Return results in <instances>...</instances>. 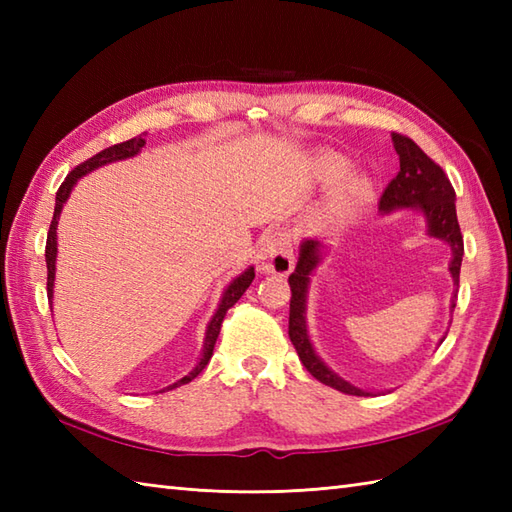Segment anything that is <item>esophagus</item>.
Masks as SVG:
<instances>
[{
	"label": "esophagus",
	"instance_id": "esophagus-1",
	"mask_svg": "<svg viewBox=\"0 0 512 512\" xmlns=\"http://www.w3.org/2000/svg\"><path fill=\"white\" fill-rule=\"evenodd\" d=\"M259 270L266 275L286 277L295 268V255H292L290 235L284 231H270L264 235L257 253Z\"/></svg>",
	"mask_w": 512,
	"mask_h": 512
}]
</instances>
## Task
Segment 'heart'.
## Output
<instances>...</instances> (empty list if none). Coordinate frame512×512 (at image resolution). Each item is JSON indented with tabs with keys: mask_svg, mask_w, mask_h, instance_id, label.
Here are the masks:
<instances>
[{
	"mask_svg": "<svg viewBox=\"0 0 512 512\" xmlns=\"http://www.w3.org/2000/svg\"><path fill=\"white\" fill-rule=\"evenodd\" d=\"M345 171H347V162L341 158H330L321 165V176L325 180L341 178ZM369 195H372V184H369L367 178H363V176L345 178L332 195L330 206H328V215L330 217L350 215L356 209H361V206L369 200Z\"/></svg>",
	"mask_w": 512,
	"mask_h": 512,
	"instance_id": "heart-1",
	"label": "heart"
}]
</instances>
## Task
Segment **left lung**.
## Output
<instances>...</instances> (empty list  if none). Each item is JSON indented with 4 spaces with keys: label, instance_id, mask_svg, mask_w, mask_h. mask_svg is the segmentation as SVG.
Masks as SVG:
<instances>
[{
    "label": "left lung",
    "instance_id": "8db88e82",
    "mask_svg": "<svg viewBox=\"0 0 512 512\" xmlns=\"http://www.w3.org/2000/svg\"><path fill=\"white\" fill-rule=\"evenodd\" d=\"M391 143L400 160L398 176L387 184V189L380 195L378 209L383 213H391L396 209H416L427 220V233L431 237H438L442 242L451 246V264L449 273L453 277V284H460V266L464 255V239L460 233L458 213H455V191L442 171L424 151L413 143L411 138L402 134H391ZM323 244L319 239H303L299 248V262L295 273L288 277V284L292 290L290 297V321H288V334L290 341L301 358L303 367L319 380V383L334 387L350 396H372L365 389H358L347 383L339 374L325 365L314 352L308 336L306 325V299H308V286L310 275L321 262ZM455 299H458V290L451 299V308H455Z\"/></svg>",
    "mask_w": 512,
    "mask_h": 512
}]
</instances>
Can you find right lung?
<instances>
[{
	"instance_id": "1",
	"label": "right lung",
	"mask_w": 512,
	"mask_h": 512,
	"mask_svg": "<svg viewBox=\"0 0 512 512\" xmlns=\"http://www.w3.org/2000/svg\"><path fill=\"white\" fill-rule=\"evenodd\" d=\"M145 147V138L143 136H136V138H132V140H125V143H118V145H112V147H107V149H103L101 154H96V156H92L90 160H85V162H81L79 167H74L70 173H68V178H65L63 182H61V187H59V191H57V204H54V215H52V222H50V231H48V239H46V264H48V301L52 303V288H54V264H57V224H59V215H61V209H63V204H65V200L70 198V193H72V189H74V184H76V180L79 178H83L85 173H90V171H94V169H99V167H103V165H110V162H116V160H125V158H132V156H136L140 149ZM253 279H255V268L250 266V268H246L242 275L239 277H235L233 281H231V286H228L226 290H224V295H222V301H220V306H217V310H215V314H213V319L209 321V328H206V336H204V350H202V358H200V363L195 365L191 372L184 376V378H180L178 383H173V385H169L167 389H173V387H180V385H187V383H191V380L198 376L202 369L206 367V363L211 361V356H213V347H215V341H217V334H220V328H222V321H224V317H226V312H228V308H233L235 303L239 301V297L244 295L246 292V288L253 284ZM165 391V389H162Z\"/></svg>"
}]
</instances>
